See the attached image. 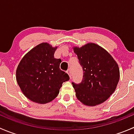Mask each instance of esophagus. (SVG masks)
Instances as JSON below:
<instances>
[{"label": "esophagus", "mask_w": 134, "mask_h": 134, "mask_svg": "<svg viewBox=\"0 0 134 134\" xmlns=\"http://www.w3.org/2000/svg\"><path fill=\"white\" fill-rule=\"evenodd\" d=\"M67 74H68V75H69V76L70 78H71V77H72V75H71V69H68V70H67Z\"/></svg>", "instance_id": "34e87169"}]
</instances>
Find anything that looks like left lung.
Segmentation results:
<instances>
[{"label":"left lung","mask_w":134,"mask_h":134,"mask_svg":"<svg viewBox=\"0 0 134 134\" xmlns=\"http://www.w3.org/2000/svg\"><path fill=\"white\" fill-rule=\"evenodd\" d=\"M74 52L83 69L81 83L72 82L76 98L86 106H94L106 101L115 90L119 80L117 62L95 43L75 47Z\"/></svg>","instance_id":"obj_1"}]
</instances>
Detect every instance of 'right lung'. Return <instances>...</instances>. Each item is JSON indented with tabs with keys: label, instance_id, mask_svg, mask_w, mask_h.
Instances as JSON below:
<instances>
[{
	"label": "right lung",
	"instance_id": "right-lung-1",
	"mask_svg": "<svg viewBox=\"0 0 134 134\" xmlns=\"http://www.w3.org/2000/svg\"><path fill=\"white\" fill-rule=\"evenodd\" d=\"M56 48L47 43L38 44L26 54L16 70V79L23 93L36 103L53 100L63 82L69 80L59 68L61 59L54 58Z\"/></svg>",
	"mask_w": 134,
	"mask_h": 134
}]
</instances>
